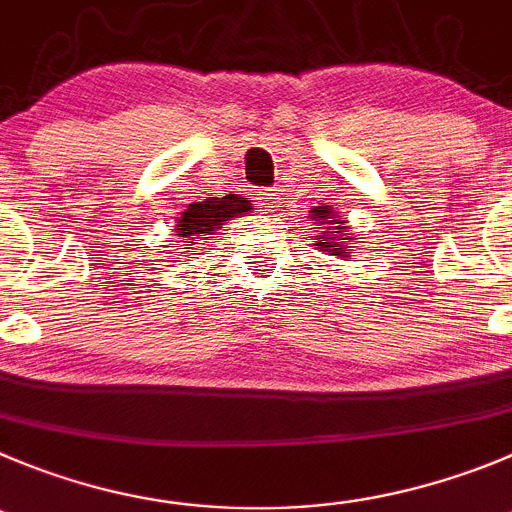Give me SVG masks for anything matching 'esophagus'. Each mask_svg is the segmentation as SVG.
Instances as JSON below:
<instances>
[{"mask_svg":"<svg viewBox=\"0 0 512 512\" xmlns=\"http://www.w3.org/2000/svg\"><path fill=\"white\" fill-rule=\"evenodd\" d=\"M255 199L260 207L270 209L278 204V194H275V189H255Z\"/></svg>","mask_w":512,"mask_h":512,"instance_id":"esophagus-1","label":"esophagus"}]
</instances>
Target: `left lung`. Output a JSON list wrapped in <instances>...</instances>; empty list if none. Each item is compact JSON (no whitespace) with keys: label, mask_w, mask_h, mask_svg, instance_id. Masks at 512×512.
<instances>
[{"label":"left lung","mask_w":512,"mask_h":512,"mask_svg":"<svg viewBox=\"0 0 512 512\" xmlns=\"http://www.w3.org/2000/svg\"><path fill=\"white\" fill-rule=\"evenodd\" d=\"M313 212H315V222H318V219H323V224H338V232H343V227H341V222H336V217H333V214L331 212H328V209L326 207H315L313 209ZM328 218L329 222L326 223L325 219ZM328 229H331V227H326V232H321V234H318V242H315V245H318V250H323V252H331V255H346V245H341V242H333V240H336V237H333V234L331 232H328ZM346 240H351V237H346Z\"/></svg>","instance_id":"left-lung-1"}]
</instances>
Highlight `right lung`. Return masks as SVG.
Masks as SVG:
<instances>
[{"label":"right lung","instance_id":"right-lung-1","mask_svg":"<svg viewBox=\"0 0 512 512\" xmlns=\"http://www.w3.org/2000/svg\"><path fill=\"white\" fill-rule=\"evenodd\" d=\"M242 212H250V202L242 197H229L222 199H207V202L189 204L184 214L179 219V234L181 237H191V242L202 245V237L207 234H214V229H219V224H224L227 219L237 217ZM184 250H191V247H184Z\"/></svg>","mask_w":512,"mask_h":512}]
</instances>
